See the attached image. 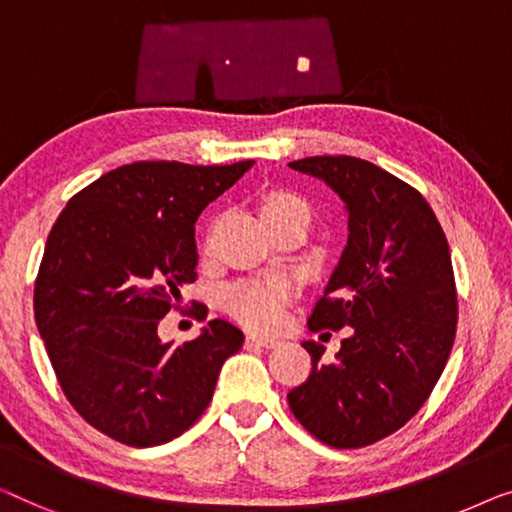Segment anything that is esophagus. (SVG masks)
Returning <instances> with one entry per match:
<instances>
[{
  "mask_svg": "<svg viewBox=\"0 0 512 512\" xmlns=\"http://www.w3.org/2000/svg\"><path fill=\"white\" fill-rule=\"evenodd\" d=\"M246 345H257V348H276V345H280L278 338L273 336H262V334H255V331H250V334H246Z\"/></svg>",
  "mask_w": 512,
  "mask_h": 512,
  "instance_id": "esophagus-1",
  "label": "esophagus"
}]
</instances>
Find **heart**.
<instances>
[{
  "instance_id": "heart-1",
  "label": "heart",
  "mask_w": 512,
  "mask_h": 512,
  "mask_svg": "<svg viewBox=\"0 0 512 512\" xmlns=\"http://www.w3.org/2000/svg\"><path fill=\"white\" fill-rule=\"evenodd\" d=\"M262 218L266 225H276L283 220H311V208L301 197L292 192H269L262 199ZM292 292L285 280H246L236 283L225 294L227 311L236 320L246 322L257 329H273L285 318V306L290 301Z\"/></svg>"
}]
</instances>
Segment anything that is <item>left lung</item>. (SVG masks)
I'll list each match as a JSON object with an SVG mask.
<instances>
[{
	"label": "left lung",
	"instance_id": "1",
	"mask_svg": "<svg viewBox=\"0 0 512 512\" xmlns=\"http://www.w3.org/2000/svg\"><path fill=\"white\" fill-rule=\"evenodd\" d=\"M290 169L325 181L348 211V243L308 329L350 336L331 364L301 343L313 369L287 394L301 427L331 445L364 448L401 429L424 406L448 364L457 290L448 239L415 187L376 164L318 155Z\"/></svg>",
	"mask_w": 512,
	"mask_h": 512
}]
</instances>
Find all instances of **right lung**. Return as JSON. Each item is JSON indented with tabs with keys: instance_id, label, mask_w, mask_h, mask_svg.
I'll list each match as a JSON object with an SVG mask.
<instances>
[{
	"instance_id": "add662e5",
	"label": "right lung",
	"mask_w": 512,
	"mask_h": 512,
	"mask_svg": "<svg viewBox=\"0 0 512 512\" xmlns=\"http://www.w3.org/2000/svg\"><path fill=\"white\" fill-rule=\"evenodd\" d=\"M253 164H125L74 194L50 229L34 318L64 397L113 441H174L241 350V329L220 318L178 348L157 327L197 280L194 222Z\"/></svg>"
}]
</instances>
